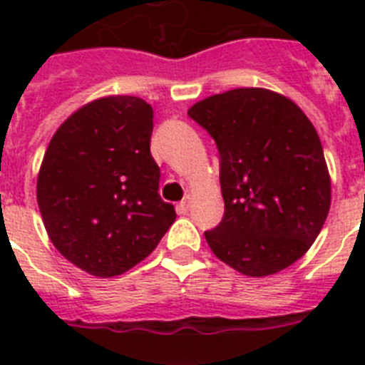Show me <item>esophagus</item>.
<instances>
[{
  "label": "esophagus",
  "instance_id": "1",
  "mask_svg": "<svg viewBox=\"0 0 365 365\" xmlns=\"http://www.w3.org/2000/svg\"><path fill=\"white\" fill-rule=\"evenodd\" d=\"M189 205H191V200H189V197H185V199H183L182 202H180V205L176 206L178 214H187V212H189Z\"/></svg>",
  "mask_w": 365,
  "mask_h": 365
}]
</instances>
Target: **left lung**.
<instances>
[{
	"mask_svg": "<svg viewBox=\"0 0 365 365\" xmlns=\"http://www.w3.org/2000/svg\"><path fill=\"white\" fill-rule=\"evenodd\" d=\"M187 115L220 151L225 214L206 242L246 277H269L317 240L331 205V180L317 128L301 108L267 88H233Z\"/></svg>",
	"mask_w": 365,
	"mask_h": 365,
	"instance_id": "1",
	"label": "left lung"
}]
</instances>
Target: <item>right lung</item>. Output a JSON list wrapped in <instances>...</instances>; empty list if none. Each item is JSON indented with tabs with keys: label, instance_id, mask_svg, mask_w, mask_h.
Segmentation results:
<instances>
[{
	"label": "right lung",
	"instance_id": "1",
	"mask_svg": "<svg viewBox=\"0 0 365 365\" xmlns=\"http://www.w3.org/2000/svg\"><path fill=\"white\" fill-rule=\"evenodd\" d=\"M153 110L106 96L73 111L48 142L37 205L54 248L81 271L123 274L145 259L174 220L151 157Z\"/></svg>",
	"mask_w": 365,
	"mask_h": 365
}]
</instances>
